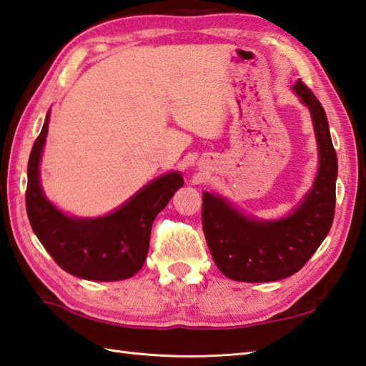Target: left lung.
Segmentation results:
<instances>
[{
  "label": "left lung",
  "instance_id": "8db88e82",
  "mask_svg": "<svg viewBox=\"0 0 366 366\" xmlns=\"http://www.w3.org/2000/svg\"><path fill=\"white\" fill-rule=\"evenodd\" d=\"M294 92L312 113L320 149L313 187L282 220L262 222L236 211L227 199L203 193V231L215 266L236 282H277L299 272L329 234L335 215L338 160L327 116L300 80Z\"/></svg>",
  "mask_w": 366,
  "mask_h": 366
}]
</instances>
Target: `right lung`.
Here are the masks:
<instances>
[{"label":"right lung","instance_id":"right-lung-1","mask_svg":"<svg viewBox=\"0 0 366 366\" xmlns=\"http://www.w3.org/2000/svg\"><path fill=\"white\" fill-rule=\"evenodd\" d=\"M50 112L28 162L26 214L34 234L61 269L91 282H118L143 267L154 219L184 185L173 173L154 179L114 212L97 219H76L58 211L45 198L39 181Z\"/></svg>","mask_w":366,"mask_h":366}]
</instances>
